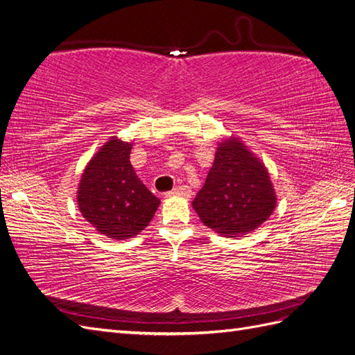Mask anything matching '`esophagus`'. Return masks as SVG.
<instances>
[{
  "mask_svg": "<svg viewBox=\"0 0 355 355\" xmlns=\"http://www.w3.org/2000/svg\"><path fill=\"white\" fill-rule=\"evenodd\" d=\"M191 196V189L188 187H178L175 189H171L168 192H166L164 197L170 198V197H184L188 198Z\"/></svg>",
  "mask_w": 355,
  "mask_h": 355,
  "instance_id": "obj_1",
  "label": "esophagus"
}]
</instances>
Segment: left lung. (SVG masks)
Wrapping results in <instances>:
<instances>
[{"mask_svg":"<svg viewBox=\"0 0 355 355\" xmlns=\"http://www.w3.org/2000/svg\"><path fill=\"white\" fill-rule=\"evenodd\" d=\"M277 197L270 173L239 137L219 142L213 166L192 207L223 237H239L271 216Z\"/></svg>","mask_w":355,"mask_h":355,"instance_id":"left-lung-1","label":"left lung"}]
</instances>
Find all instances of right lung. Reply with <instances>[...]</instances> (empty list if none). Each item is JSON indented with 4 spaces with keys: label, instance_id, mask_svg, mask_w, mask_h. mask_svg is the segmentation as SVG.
Returning <instances> with one entry per match:
<instances>
[{
    "label": "right lung",
    "instance_id": "obj_1",
    "mask_svg": "<svg viewBox=\"0 0 355 355\" xmlns=\"http://www.w3.org/2000/svg\"><path fill=\"white\" fill-rule=\"evenodd\" d=\"M130 151L132 142L112 136L89 161L77 192L83 218L114 240L132 239L146 228L159 204L137 178Z\"/></svg>",
    "mask_w": 355,
    "mask_h": 355
}]
</instances>
